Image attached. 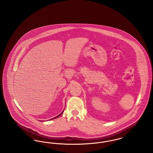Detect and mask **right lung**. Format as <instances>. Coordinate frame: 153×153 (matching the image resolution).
<instances>
[{"label": "right lung", "mask_w": 153, "mask_h": 153, "mask_svg": "<svg viewBox=\"0 0 153 153\" xmlns=\"http://www.w3.org/2000/svg\"><path fill=\"white\" fill-rule=\"evenodd\" d=\"M63 112H64V111H62V112H61V114H59V115H58V116H57V117H54V118H52V119H51H51H56V118H57V117H59V116H60V115H61V114H62V113H63Z\"/></svg>", "instance_id": "add662e5"}]
</instances>
